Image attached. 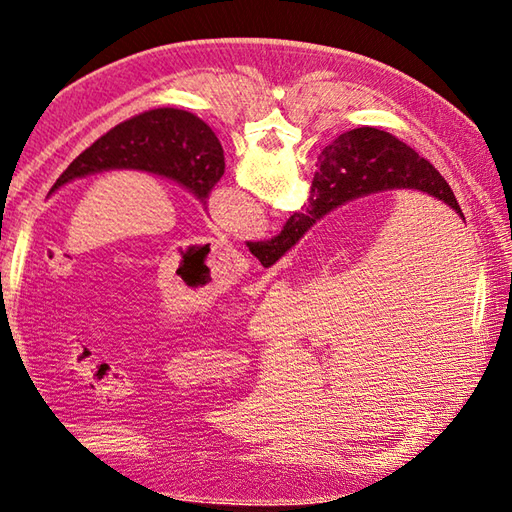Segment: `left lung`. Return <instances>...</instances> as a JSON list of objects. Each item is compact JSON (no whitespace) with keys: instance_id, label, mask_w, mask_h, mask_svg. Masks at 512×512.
<instances>
[{"instance_id":"8db88e82","label":"left lung","mask_w":512,"mask_h":512,"mask_svg":"<svg viewBox=\"0 0 512 512\" xmlns=\"http://www.w3.org/2000/svg\"><path fill=\"white\" fill-rule=\"evenodd\" d=\"M111 168H136L181 183L200 203L224 175V149L203 119L179 108H156L119 123L59 175L61 185Z\"/></svg>"}]
</instances>
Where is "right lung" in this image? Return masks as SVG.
I'll use <instances>...</instances> for the list:
<instances>
[{
  "label": "right lung",
  "instance_id": "add662e5",
  "mask_svg": "<svg viewBox=\"0 0 512 512\" xmlns=\"http://www.w3.org/2000/svg\"><path fill=\"white\" fill-rule=\"evenodd\" d=\"M393 188L427 192L463 215L451 185L412 147L384 130L356 128L322 149L307 205L292 215L280 235L247 245L262 267H271L324 213L352 198Z\"/></svg>",
  "mask_w": 512,
  "mask_h": 512
}]
</instances>
